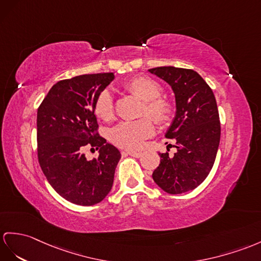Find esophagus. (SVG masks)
<instances>
[{
    "label": "esophagus",
    "mask_w": 261,
    "mask_h": 261,
    "mask_svg": "<svg viewBox=\"0 0 261 261\" xmlns=\"http://www.w3.org/2000/svg\"><path fill=\"white\" fill-rule=\"evenodd\" d=\"M123 155H129L132 157L135 158H139L142 156V152H137V151H130V150H126V151H122Z\"/></svg>",
    "instance_id": "34e87169"
}]
</instances>
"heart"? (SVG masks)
<instances>
[{"mask_svg": "<svg viewBox=\"0 0 261 261\" xmlns=\"http://www.w3.org/2000/svg\"><path fill=\"white\" fill-rule=\"evenodd\" d=\"M125 90L144 101L143 115H147L155 122L166 124L173 117L174 107L170 101L161 97L162 87L156 81L147 76H136L124 84ZM94 111L96 116L105 122L114 118V100L110 91L100 92L95 100ZM154 125L147 118L135 122H124L116 126L111 133L113 143L120 148L128 150L141 149L146 139L154 134Z\"/></svg>", "mask_w": 261, "mask_h": 261, "instance_id": "b5f03b06", "label": "heart"}]
</instances>
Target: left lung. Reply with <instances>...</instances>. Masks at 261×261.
Here are the masks:
<instances>
[{
  "label": "left lung",
  "mask_w": 261,
  "mask_h": 261,
  "mask_svg": "<svg viewBox=\"0 0 261 261\" xmlns=\"http://www.w3.org/2000/svg\"><path fill=\"white\" fill-rule=\"evenodd\" d=\"M171 87L176 113L165 137L175 139L177 151L162 154L152 179L164 192L182 194L198 187L212 170L220 141L215 95L193 69L162 66L148 69Z\"/></svg>",
  "instance_id": "8db88e82"
}]
</instances>
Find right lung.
Masks as SVG:
<instances>
[{
    "mask_svg": "<svg viewBox=\"0 0 261 261\" xmlns=\"http://www.w3.org/2000/svg\"><path fill=\"white\" fill-rule=\"evenodd\" d=\"M114 73L85 74L57 82L37 110V156L55 192L81 206L98 204L111 192L119 150L96 134L95 100ZM99 149L87 161L85 148Z\"/></svg>",
    "mask_w": 261,
    "mask_h": 261,
    "instance_id": "add662e5",
    "label": "right lung"
}]
</instances>
